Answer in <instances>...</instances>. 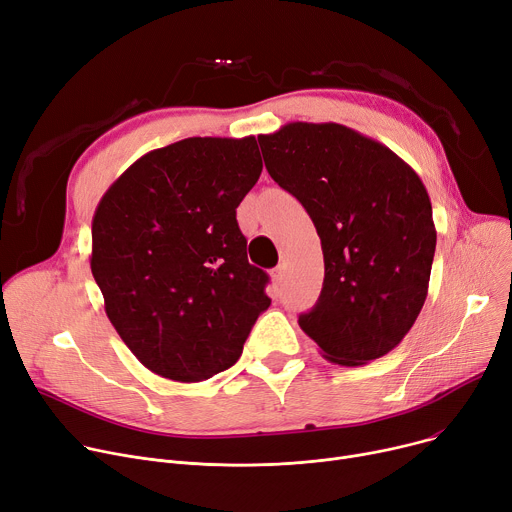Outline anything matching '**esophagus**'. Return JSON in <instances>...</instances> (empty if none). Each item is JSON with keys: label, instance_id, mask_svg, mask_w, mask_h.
I'll return each mask as SVG.
<instances>
[{"label": "esophagus", "instance_id": "obj_1", "mask_svg": "<svg viewBox=\"0 0 512 512\" xmlns=\"http://www.w3.org/2000/svg\"><path fill=\"white\" fill-rule=\"evenodd\" d=\"M273 279H275L277 283H281V281L285 279V266H283V264H279V266L273 270Z\"/></svg>", "mask_w": 512, "mask_h": 512}]
</instances>
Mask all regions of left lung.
Instances as JSON below:
<instances>
[{
	"label": "left lung",
	"mask_w": 512,
	"mask_h": 512,
	"mask_svg": "<svg viewBox=\"0 0 512 512\" xmlns=\"http://www.w3.org/2000/svg\"><path fill=\"white\" fill-rule=\"evenodd\" d=\"M258 142L322 242V291L299 326L339 366L393 351L428 295L436 227L424 182L382 142L333 122H291Z\"/></svg>",
	"instance_id": "obj_1"
}]
</instances>
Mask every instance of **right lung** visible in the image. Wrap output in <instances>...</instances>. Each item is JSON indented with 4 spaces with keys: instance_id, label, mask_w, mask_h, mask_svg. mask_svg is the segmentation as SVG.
Returning a JSON list of instances; mask_svg holds the SVG:
<instances>
[{
    "instance_id": "add662e5",
    "label": "right lung",
    "mask_w": 512,
    "mask_h": 512,
    "mask_svg": "<svg viewBox=\"0 0 512 512\" xmlns=\"http://www.w3.org/2000/svg\"><path fill=\"white\" fill-rule=\"evenodd\" d=\"M254 136H194L150 150L103 194L90 270L138 362L175 382L231 368L270 306L235 208L254 188Z\"/></svg>"
}]
</instances>
